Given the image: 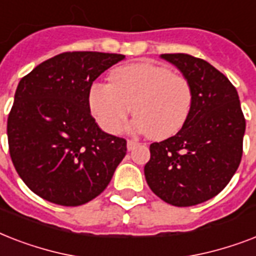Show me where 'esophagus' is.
<instances>
[{
  "instance_id": "esophagus-1",
  "label": "esophagus",
  "mask_w": 256,
  "mask_h": 256,
  "mask_svg": "<svg viewBox=\"0 0 256 256\" xmlns=\"http://www.w3.org/2000/svg\"><path fill=\"white\" fill-rule=\"evenodd\" d=\"M136 144H138V142H136V140H128V152H132V148H136Z\"/></svg>"
}]
</instances>
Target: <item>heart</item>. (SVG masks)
<instances>
[{"label": "heart", "instance_id": "1", "mask_svg": "<svg viewBox=\"0 0 256 256\" xmlns=\"http://www.w3.org/2000/svg\"><path fill=\"white\" fill-rule=\"evenodd\" d=\"M110 82L88 90V108L106 132L116 134L134 110L132 128L156 140L174 136L190 114L192 92L186 78L164 66L138 62L116 68Z\"/></svg>", "mask_w": 256, "mask_h": 256}]
</instances>
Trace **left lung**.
Here are the masks:
<instances>
[{
	"label": "left lung",
	"instance_id": "left-lung-1",
	"mask_svg": "<svg viewBox=\"0 0 256 256\" xmlns=\"http://www.w3.org/2000/svg\"><path fill=\"white\" fill-rule=\"evenodd\" d=\"M160 58L188 81L192 104L174 136L150 144L144 176L168 204L195 206L218 195L239 168L246 120L236 88L214 66L183 53Z\"/></svg>",
	"mask_w": 256,
	"mask_h": 256
}]
</instances>
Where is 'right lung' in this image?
Segmentation results:
<instances>
[{
	"label": "right lung",
	"mask_w": 256,
	"mask_h": 256,
	"mask_svg": "<svg viewBox=\"0 0 256 256\" xmlns=\"http://www.w3.org/2000/svg\"><path fill=\"white\" fill-rule=\"evenodd\" d=\"M122 54L72 52L34 68L16 90L8 140L18 175L34 194L81 206L108 187L126 156V140L102 132L88 90Z\"/></svg>",
	"instance_id": "1"
}]
</instances>
